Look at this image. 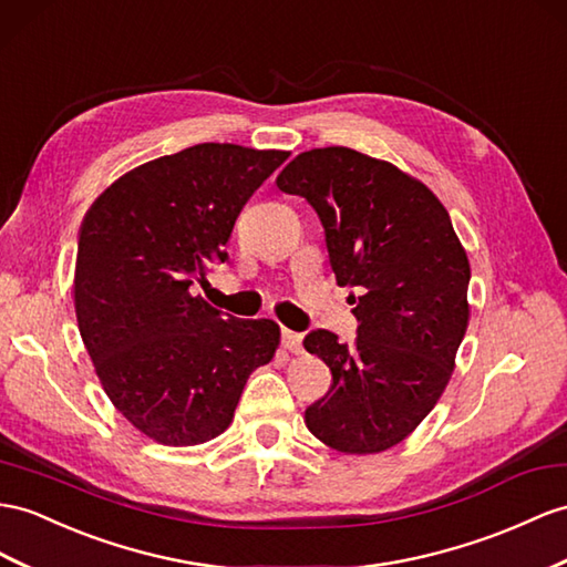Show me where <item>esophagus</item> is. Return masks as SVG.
Wrapping results in <instances>:
<instances>
[{
  "mask_svg": "<svg viewBox=\"0 0 567 567\" xmlns=\"http://www.w3.org/2000/svg\"><path fill=\"white\" fill-rule=\"evenodd\" d=\"M282 347L289 352L299 354L301 352V336L295 330H282Z\"/></svg>",
  "mask_w": 567,
  "mask_h": 567,
  "instance_id": "1",
  "label": "esophagus"
}]
</instances>
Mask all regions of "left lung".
I'll use <instances>...</instances> for the list:
<instances>
[{
    "label": "left lung",
    "instance_id": "8db88e82",
    "mask_svg": "<svg viewBox=\"0 0 567 567\" xmlns=\"http://www.w3.org/2000/svg\"><path fill=\"white\" fill-rule=\"evenodd\" d=\"M275 184L309 200L338 285L360 295H350L352 344L323 328L303 338L332 373L303 422L340 453H383L424 422L455 369L470 321L467 254L431 188L385 159L313 148Z\"/></svg>",
    "mask_w": 567,
    "mask_h": 567
}]
</instances>
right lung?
I'll use <instances>...</instances> for the list:
<instances>
[{
  "mask_svg": "<svg viewBox=\"0 0 567 567\" xmlns=\"http://www.w3.org/2000/svg\"><path fill=\"white\" fill-rule=\"evenodd\" d=\"M287 157L198 143L126 172L83 217L81 338L114 408L157 443L220 435L249 375L278 350V323L217 311L196 285L225 264L246 200Z\"/></svg>",
  "mask_w": 567,
  "mask_h": 567,
  "instance_id": "obj_1",
  "label": "right lung"
}]
</instances>
